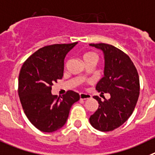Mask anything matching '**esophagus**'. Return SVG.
<instances>
[{
	"instance_id": "obj_1",
	"label": "esophagus",
	"mask_w": 155,
	"mask_h": 155,
	"mask_svg": "<svg viewBox=\"0 0 155 155\" xmlns=\"http://www.w3.org/2000/svg\"><path fill=\"white\" fill-rule=\"evenodd\" d=\"M79 97H80L81 100H86V99H90L92 97L90 94L81 93H79Z\"/></svg>"
}]
</instances>
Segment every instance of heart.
<instances>
[{"label": "heart", "mask_w": 155, "mask_h": 155, "mask_svg": "<svg viewBox=\"0 0 155 155\" xmlns=\"http://www.w3.org/2000/svg\"><path fill=\"white\" fill-rule=\"evenodd\" d=\"M90 58H97V55L95 53H93V52H90H90H86V53H85L83 55V59H84V61Z\"/></svg>", "instance_id": "1"}]
</instances>
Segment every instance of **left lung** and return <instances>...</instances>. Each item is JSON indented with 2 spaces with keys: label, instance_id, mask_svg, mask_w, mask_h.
<instances>
[{
  "label": "left lung",
  "instance_id": "8db88e82",
  "mask_svg": "<svg viewBox=\"0 0 155 155\" xmlns=\"http://www.w3.org/2000/svg\"><path fill=\"white\" fill-rule=\"evenodd\" d=\"M102 50L105 58L104 76L96 90L110 93V98L104 101L98 96L99 107L90 116L92 126L100 131H111L119 127L130 117L140 94L138 72L130 57L114 45L105 43L90 44Z\"/></svg>",
  "mask_w": 155,
  "mask_h": 155
}]
</instances>
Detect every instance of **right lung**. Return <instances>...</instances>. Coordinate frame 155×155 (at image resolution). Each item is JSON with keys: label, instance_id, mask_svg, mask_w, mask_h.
Instances as JSON below:
<instances>
[{"label": "right lung", "instance_id": "add662e5", "mask_svg": "<svg viewBox=\"0 0 155 155\" xmlns=\"http://www.w3.org/2000/svg\"><path fill=\"white\" fill-rule=\"evenodd\" d=\"M78 42L46 45L26 59L18 76V96L26 117L37 129L53 132L65 124L79 93L51 94V86L63 76L64 59Z\"/></svg>", "mask_w": 155, "mask_h": 155}]
</instances>
